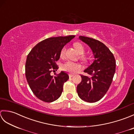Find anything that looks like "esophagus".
<instances>
[{
  "mask_svg": "<svg viewBox=\"0 0 134 134\" xmlns=\"http://www.w3.org/2000/svg\"><path fill=\"white\" fill-rule=\"evenodd\" d=\"M72 76H74V75L71 74H69V77H70V78H72Z\"/></svg>",
  "mask_w": 134,
  "mask_h": 134,
  "instance_id": "esophagus-1",
  "label": "esophagus"
}]
</instances>
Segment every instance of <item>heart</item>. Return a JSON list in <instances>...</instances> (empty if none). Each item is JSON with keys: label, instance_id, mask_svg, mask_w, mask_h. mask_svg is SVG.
I'll use <instances>...</instances> for the list:
<instances>
[{"label": "heart", "instance_id": "obj_1", "mask_svg": "<svg viewBox=\"0 0 134 134\" xmlns=\"http://www.w3.org/2000/svg\"><path fill=\"white\" fill-rule=\"evenodd\" d=\"M74 47L79 54L82 55V54L84 53L85 49L83 44L80 43V42H76L74 44ZM65 50L66 49H65V47H63L62 48L60 52V56L61 58H63L65 56ZM80 58L82 60H83L85 62H86L88 60L87 58L83 55H81ZM62 69L65 71L74 74L80 70L81 67L80 65L75 63H74L71 61H67L62 65Z\"/></svg>", "mask_w": 134, "mask_h": 134}]
</instances>
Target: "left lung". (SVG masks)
Instances as JSON below:
<instances>
[{"mask_svg":"<svg viewBox=\"0 0 134 134\" xmlns=\"http://www.w3.org/2000/svg\"><path fill=\"white\" fill-rule=\"evenodd\" d=\"M79 38L89 45L94 60L85 72L91 77L81 75L82 81L77 86V93L82 100L95 102L101 99L109 89L116 70V61L113 53L102 42L87 37Z\"/></svg>","mask_w":134,"mask_h":134,"instance_id":"left-lung-1","label":"left lung"}]
</instances>
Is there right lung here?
Instances as JSON below:
<instances>
[{"mask_svg": "<svg viewBox=\"0 0 134 134\" xmlns=\"http://www.w3.org/2000/svg\"><path fill=\"white\" fill-rule=\"evenodd\" d=\"M75 37L72 35L47 38L34 47L28 54L25 75L34 94L41 101L53 102L61 96L63 84L69 79V75L62 71L53 76L51 72L58 69L56 62L60 56L62 48Z\"/></svg>", "mask_w": 134, "mask_h": 134, "instance_id": "1", "label": "right lung"}]
</instances>
